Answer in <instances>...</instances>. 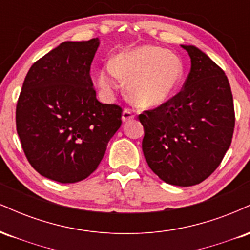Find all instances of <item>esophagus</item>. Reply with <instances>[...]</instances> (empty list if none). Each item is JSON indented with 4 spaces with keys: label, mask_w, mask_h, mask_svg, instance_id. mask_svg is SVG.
Instances as JSON below:
<instances>
[{
    "label": "esophagus",
    "mask_w": 250,
    "mask_h": 250,
    "mask_svg": "<svg viewBox=\"0 0 250 250\" xmlns=\"http://www.w3.org/2000/svg\"><path fill=\"white\" fill-rule=\"evenodd\" d=\"M133 117H134V114L130 109H125V110H123V113H122V121L123 122H128L129 120H131Z\"/></svg>",
    "instance_id": "34e87169"
}]
</instances>
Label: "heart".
I'll return each instance as SVG.
<instances>
[{
    "label": "heart",
    "mask_w": 250,
    "mask_h": 250,
    "mask_svg": "<svg viewBox=\"0 0 250 250\" xmlns=\"http://www.w3.org/2000/svg\"><path fill=\"white\" fill-rule=\"evenodd\" d=\"M185 79V64L176 54L154 45L120 51L99 75V87L110 94L127 81L128 99L142 108L168 102Z\"/></svg>",
    "instance_id": "obj_1"
}]
</instances>
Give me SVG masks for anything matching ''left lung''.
<instances>
[{
	"instance_id": "obj_1",
	"label": "left lung",
	"mask_w": 250,
	"mask_h": 250,
	"mask_svg": "<svg viewBox=\"0 0 250 250\" xmlns=\"http://www.w3.org/2000/svg\"><path fill=\"white\" fill-rule=\"evenodd\" d=\"M181 47L190 73L177 95L139 116L142 150L151 170L166 183L189 187L220 166L233 137V95L225 71L195 45Z\"/></svg>"
}]
</instances>
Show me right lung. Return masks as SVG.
Returning a JSON list of instances; mask_svg holds the SVG:
<instances>
[{"mask_svg": "<svg viewBox=\"0 0 250 250\" xmlns=\"http://www.w3.org/2000/svg\"><path fill=\"white\" fill-rule=\"evenodd\" d=\"M99 39L65 41L34 63L16 107V129L37 173L60 183L84 180L99 167L121 127L122 109L96 99L90 65Z\"/></svg>", "mask_w": 250, "mask_h": 250, "instance_id": "obj_1", "label": "right lung"}]
</instances>
